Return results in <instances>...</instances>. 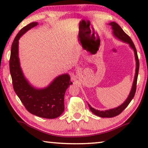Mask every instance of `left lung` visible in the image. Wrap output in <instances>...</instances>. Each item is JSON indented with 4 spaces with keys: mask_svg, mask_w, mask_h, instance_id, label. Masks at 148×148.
<instances>
[{
    "mask_svg": "<svg viewBox=\"0 0 148 148\" xmlns=\"http://www.w3.org/2000/svg\"><path fill=\"white\" fill-rule=\"evenodd\" d=\"M109 25L111 26V29H112V33L113 35H114L115 38H117V39L119 40H121L123 42L128 43L130 47L132 48V49L134 50V56H135V60H136V71H135V75H134V81H133L132 83V86L131 90H130V94L129 96L127 97V100H126L124 102H123L121 105L118 106L117 108L110 109V110H105V111H100L98 110H96V109L93 108L91 107L90 105L88 103L89 106V108H90V111L92 112L94 115H96L98 117H115L118 115H119L122 111L125 110V109L127 107L128 105L130 103V101L132 100V98H134V94L136 92V83H137V79H138V71H139V60L138 58V54H137V51L136 49L135 46L133 43L132 40L131 38H130L129 35H127L126 34L124 31L122 29V28L118 25L117 23L115 22H110L109 23Z\"/></svg>",
    "mask_w": 148,
    "mask_h": 148,
    "instance_id": "8db88e82",
    "label": "left lung"
}]
</instances>
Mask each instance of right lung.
<instances>
[{
	"instance_id": "right-lung-1",
	"label": "right lung",
	"mask_w": 148,
	"mask_h": 148,
	"mask_svg": "<svg viewBox=\"0 0 148 148\" xmlns=\"http://www.w3.org/2000/svg\"><path fill=\"white\" fill-rule=\"evenodd\" d=\"M32 22L19 31L11 47L10 58V71L14 90L26 110L31 114L46 119H55L64 111V96L67 88L73 84L69 74L60 75L49 85L42 88L34 87L23 73L19 58V40L28 30L37 26Z\"/></svg>"
}]
</instances>
